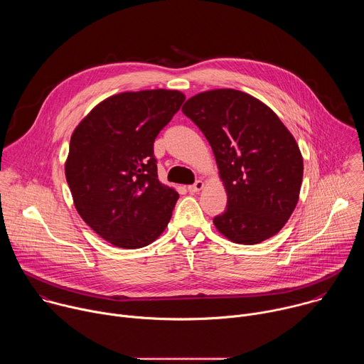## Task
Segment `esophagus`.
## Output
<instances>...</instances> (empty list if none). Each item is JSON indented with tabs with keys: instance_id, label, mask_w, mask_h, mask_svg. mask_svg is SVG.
<instances>
[{
	"instance_id": "esophagus-1",
	"label": "esophagus",
	"mask_w": 364,
	"mask_h": 364,
	"mask_svg": "<svg viewBox=\"0 0 364 364\" xmlns=\"http://www.w3.org/2000/svg\"><path fill=\"white\" fill-rule=\"evenodd\" d=\"M203 187H204V183H203L201 180H197L194 184L188 186V191H190V193H198Z\"/></svg>"
}]
</instances>
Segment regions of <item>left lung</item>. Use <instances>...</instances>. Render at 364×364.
<instances>
[{
	"label": "left lung",
	"instance_id": "1",
	"mask_svg": "<svg viewBox=\"0 0 364 364\" xmlns=\"http://www.w3.org/2000/svg\"><path fill=\"white\" fill-rule=\"evenodd\" d=\"M209 141L228 194L213 219L229 240L256 245L275 236L299 198L304 163L299 146L278 115L235 89L194 95L183 105Z\"/></svg>",
	"mask_w": 364,
	"mask_h": 364
}]
</instances>
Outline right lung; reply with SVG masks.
Wrapping results in <instances>:
<instances>
[{"label":"right lung","mask_w":364,"mask_h":364,"mask_svg":"<svg viewBox=\"0 0 364 364\" xmlns=\"http://www.w3.org/2000/svg\"><path fill=\"white\" fill-rule=\"evenodd\" d=\"M178 90L122 92L75 128L65 174L80 218L117 247L138 249L167 228L178 193L159 180L154 141L183 105Z\"/></svg>","instance_id":"1"}]
</instances>
